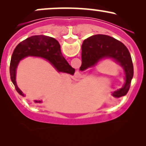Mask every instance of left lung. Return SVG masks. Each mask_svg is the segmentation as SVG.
Returning <instances> with one entry per match:
<instances>
[{"label": "left lung", "mask_w": 146, "mask_h": 146, "mask_svg": "<svg viewBox=\"0 0 146 146\" xmlns=\"http://www.w3.org/2000/svg\"><path fill=\"white\" fill-rule=\"evenodd\" d=\"M112 59L123 68L125 83L119 89L112 93L116 98L127 94L133 78V64L130 53L120 41L106 35H95L84 40L82 46V65L80 70L84 71L93 67L102 60Z\"/></svg>", "instance_id": "1"}]
</instances>
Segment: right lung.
<instances>
[{
  "label": "right lung",
  "instance_id": "obj_1",
  "mask_svg": "<svg viewBox=\"0 0 146 146\" xmlns=\"http://www.w3.org/2000/svg\"><path fill=\"white\" fill-rule=\"evenodd\" d=\"M28 56L39 57L48 60L58 72L73 75L75 69L70 66L62 55L60 45L55 38L43 36H33L20 42L15 48L10 63V76L16 90L22 96L24 93L18 88L16 81V68L21 60ZM35 103L40 104L42 101L35 100Z\"/></svg>",
  "mask_w": 146,
  "mask_h": 146
}]
</instances>
